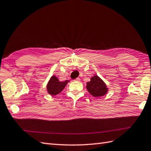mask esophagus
<instances>
[{
	"label": "esophagus",
	"instance_id": "34e87169",
	"mask_svg": "<svg viewBox=\"0 0 151 151\" xmlns=\"http://www.w3.org/2000/svg\"><path fill=\"white\" fill-rule=\"evenodd\" d=\"M80 78H76L75 79V81H77V82H80Z\"/></svg>",
	"mask_w": 151,
	"mask_h": 151
}]
</instances>
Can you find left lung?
<instances>
[{"label":"left lung","mask_w":151,"mask_h":151,"mask_svg":"<svg viewBox=\"0 0 151 151\" xmlns=\"http://www.w3.org/2000/svg\"><path fill=\"white\" fill-rule=\"evenodd\" d=\"M86 88L94 97L103 96L108 91L106 84L97 75L92 76L91 81L86 83Z\"/></svg>","instance_id":"8db88e82"}]
</instances>
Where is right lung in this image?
I'll list each match as a JSON object with an SVG mask.
<instances>
[{
  "label": "right lung",
  "mask_w": 151,
  "mask_h": 151,
  "mask_svg": "<svg viewBox=\"0 0 151 151\" xmlns=\"http://www.w3.org/2000/svg\"><path fill=\"white\" fill-rule=\"evenodd\" d=\"M69 80H65L64 82L59 81L58 78L56 76H52L47 84L46 88L47 93L51 96H55L62 91L65 88Z\"/></svg>",
  "instance_id": "1"
}]
</instances>
